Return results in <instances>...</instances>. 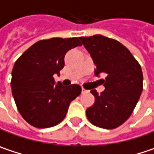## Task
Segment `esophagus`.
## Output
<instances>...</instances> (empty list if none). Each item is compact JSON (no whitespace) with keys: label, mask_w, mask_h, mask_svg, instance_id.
<instances>
[{"label":"esophagus","mask_w":154,"mask_h":154,"mask_svg":"<svg viewBox=\"0 0 154 154\" xmlns=\"http://www.w3.org/2000/svg\"><path fill=\"white\" fill-rule=\"evenodd\" d=\"M82 94H87V93H88L89 91H88V90H87V89H85L84 88H82Z\"/></svg>","instance_id":"obj_1"}]
</instances>
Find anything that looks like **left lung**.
I'll return each mask as SVG.
<instances>
[{
    "instance_id": "left-lung-1",
    "label": "left lung",
    "mask_w": 154,
    "mask_h": 154,
    "mask_svg": "<svg viewBox=\"0 0 154 154\" xmlns=\"http://www.w3.org/2000/svg\"><path fill=\"white\" fill-rule=\"evenodd\" d=\"M96 66L94 74L102 79L105 90L94 96V103L86 110L88 121L103 129H115L132 114L143 90L141 66L120 42L102 35L80 38Z\"/></svg>"
}]
</instances>
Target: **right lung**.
Here are the masks:
<instances>
[{"instance_id":"right-lung-1","label":"right lung","mask_w":154,"mask_h":154,"mask_svg":"<svg viewBox=\"0 0 154 154\" xmlns=\"http://www.w3.org/2000/svg\"><path fill=\"white\" fill-rule=\"evenodd\" d=\"M81 45L79 38L40 40L17 59L12 70V94L19 113L30 125L49 128L59 125L70 103L81 94L80 85H55L53 77L64 67L66 53Z\"/></svg>"}]
</instances>
